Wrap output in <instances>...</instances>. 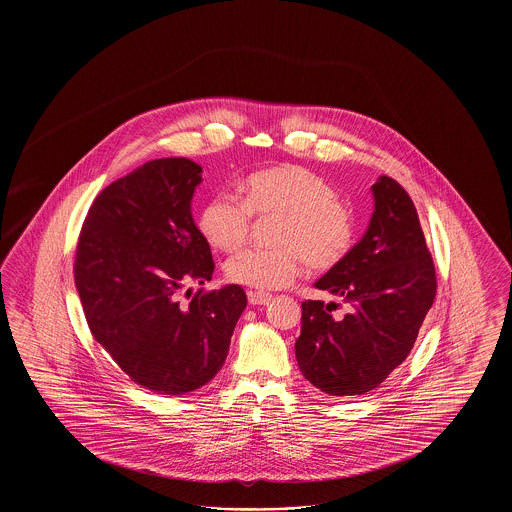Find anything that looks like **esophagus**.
Returning <instances> with one entry per match:
<instances>
[{
	"instance_id": "1",
	"label": "esophagus",
	"mask_w": 512,
	"mask_h": 512,
	"mask_svg": "<svg viewBox=\"0 0 512 512\" xmlns=\"http://www.w3.org/2000/svg\"><path fill=\"white\" fill-rule=\"evenodd\" d=\"M247 299L251 305H267L268 301L272 299V295L267 292H249Z\"/></svg>"
}]
</instances>
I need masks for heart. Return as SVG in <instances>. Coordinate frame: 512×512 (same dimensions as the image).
Wrapping results in <instances>:
<instances>
[{
    "label": "heart",
    "mask_w": 512,
    "mask_h": 512,
    "mask_svg": "<svg viewBox=\"0 0 512 512\" xmlns=\"http://www.w3.org/2000/svg\"><path fill=\"white\" fill-rule=\"evenodd\" d=\"M245 199L213 195L199 213V232L220 251H236L249 236L253 215L278 217L272 247H253L226 263V276L253 290H278L299 274L301 263L315 272L340 267L357 240L351 209L317 172L278 165L244 182Z\"/></svg>",
    "instance_id": "1"
}]
</instances>
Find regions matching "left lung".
I'll use <instances>...</instances> for the list:
<instances>
[{"instance_id": "1", "label": "left lung", "mask_w": 512, "mask_h": 512, "mask_svg": "<svg viewBox=\"0 0 512 512\" xmlns=\"http://www.w3.org/2000/svg\"><path fill=\"white\" fill-rule=\"evenodd\" d=\"M372 192L376 209L365 238L315 284L343 297L351 313L332 317L336 303H301L297 365L315 388L336 397L378 388L409 357L438 290L411 195L390 176H380Z\"/></svg>"}]
</instances>
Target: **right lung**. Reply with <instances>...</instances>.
<instances>
[{"label":"right lung","instance_id":"obj_1","mask_svg":"<svg viewBox=\"0 0 512 512\" xmlns=\"http://www.w3.org/2000/svg\"><path fill=\"white\" fill-rule=\"evenodd\" d=\"M201 167L184 157L149 161L99 192L82 224L74 284L94 340L136 384L182 395L211 382L247 305L244 288L211 280V247L190 201Z\"/></svg>","mask_w":512,"mask_h":512}]
</instances>
